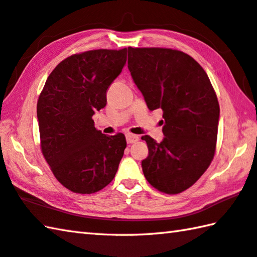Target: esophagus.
Listing matches in <instances>:
<instances>
[{"label":"esophagus","instance_id":"1","mask_svg":"<svg viewBox=\"0 0 257 257\" xmlns=\"http://www.w3.org/2000/svg\"><path fill=\"white\" fill-rule=\"evenodd\" d=\"M126 141L128 144H132L135 143L137 141H139V135H135V134H127L126 135Z\"/></svg>","mask_w":257,"mask_h":257}]
</instances>
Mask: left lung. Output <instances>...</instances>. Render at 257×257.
<instances>
[{"instance_id":"8db88e82","label":"left lung","mask_w":257,"mask_h":257,"mask_svg":"<svg viewBox=\"0 0 257 257\" xmlns=\"http://www.w3.org/2000/svg\"><path fill=\"white\" fill-rule=\"evenodd\" d=\"M128 70L150 110L161 108L162 142L144 135L142 161L148 182L177 195L196 183L216 151L219 104L204 68L187 53L169 48L128 47Z\"/></svg>"}]
</instances>
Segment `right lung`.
Masks as SVG:
<instances>
[{
    "label": "right lung",
    "mask_w": 257,
    "mask_h": 257,
    "mask_svg": "<svg viewBox=\"0 0 257 257\" xmlns=\"http://www.w3.org/2000/svg\"><path fill=\"white\" fill-rule=\"evenodd\" d=\"M126 48L75 53L57 65L37 104L40 148L68 190L89 195L113 180L126 148L123 133L101 134L91 118L126 62Z\"/></svg>",
    "instance_id": "add662e5"
}]
</instances>
